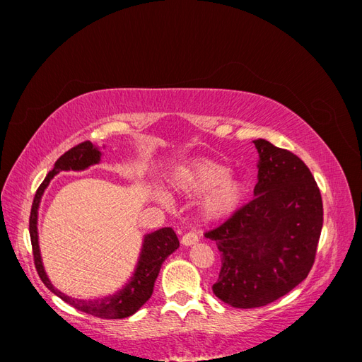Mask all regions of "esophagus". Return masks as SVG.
<instances>
[{"label": "esophagus", "mask_w": 362, "mask_h": 362, "mask_svg": "<svg viewBox=\"0 0 362 362\" xmlns=\"http://www.w3.org/2000/svg\"><path fill=\"white\" fill-rule=\"evenodd\" d=\"M198 235H196V233H185L184 235H182V238H181V243L184 245V246H192V245H194V243H198Z\"/></svg>", "instance_id": "obj_1"}]
</instances>
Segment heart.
Here are the masks:
<instances>
[{
    "instance_id": "1",
    "label": "heart",
    "mask_w": 362,
    "mask_h": 362,
    "mask_svg": "<svg viewBox=\"0 0 362 362\" xmlns=\"http://www.w3.org/2000/svg\"><path fill=\"white\" fill-rule=\"evenodd\" d=\"M228 175L229 170L222 164L196 161L177 173L175 184L187 194H204L210 191L204 201L202 214L208 221H217L237 210L245 196V185Z\"/></svg>"
}]
</instances>
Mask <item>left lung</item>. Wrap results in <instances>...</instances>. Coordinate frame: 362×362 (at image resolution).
I'll return each mask as SVG.
<instances>
[{
	"mask_svg": "<svg viewBox=\"0 0 362 362\" xmlns=\"http://www.w3.org/2000/svg\"><path fill=\"white\" fill-rule=\"evenodd\" d=\"M255 198L205 233L222 267L213 293L234 308L269 305L308 276L323 226V202L308 166L291 151L254 140Z\"/></svg>",
	"mask_w": 362,
	"mask_h": 362,
	"instance_id": "obj_1",
	"label": "left lung"
}]
</instances>
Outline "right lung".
Returning <instances> with one entry per match:
<instances>
[{"label":"right lung","mask_w":362,"mask_h":362,"mask_svg":"<svg viewBox=\"0 0 362 362\" xmlns=\"http://www.w3.org/2000/svg\"><path fill=\"white\" fill-rule=\"evenodd\" d=\"M100 158L101 152L98 151V148L92 141H81V144L64 152V154L56 161V164H54V168L49 170L47 178L39 185V189L35 194V199H33L30 213V238L33 247V259H35V266L42 282L45 284L54 294H57L62 300L69 303L74 308L86 314H90L93 317H100V319H125V317L133 315L140 306L151 298L152 290H154V282L158 276L163 261L166 259L173 250H177L180 247V240L172 228H161L158 231L148 234L145 237L144 249H141V255L133 279L127 284L125 288L100 300L72 299L69 296L59 291L57 288H54L48 276L45 275V270H43L37 243V210L42 194L48 187L51 178L60 170H83L92 166V164H96L100 161Z\"/></svg>","instance_id":"1"}]
</instances>
